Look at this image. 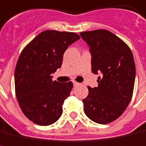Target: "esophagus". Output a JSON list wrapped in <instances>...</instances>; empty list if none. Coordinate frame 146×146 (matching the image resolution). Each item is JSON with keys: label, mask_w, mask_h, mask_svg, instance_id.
<instances>
[{"label": "esophagus", "mask_w": 146, "mask_h": 146, "mask_svg": "<svg viewBox=\"0 0 146 146\" xmlns=\"http://www.w3.org/2000/svg\"><path fill=\"white\" fill-rule=\"evenodd\" d=\"M73 84H74V86H77L79 85V83L77 82H73Z\"/></svg>", "instance_id": "esophagus-1"}]
</instances>
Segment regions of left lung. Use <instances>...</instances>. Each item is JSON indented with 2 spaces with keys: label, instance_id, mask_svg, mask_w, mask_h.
Masks as SVG:
<instances>
[{
  "label": "left lung",
  "instance_id": "left-lung-1",
  "mask_svg": "<svg viewBox=\"0 0 146 146\" xmlns=\"http://www.w3.org/2000/svg\"><path fill=\"white\" fill-rule=\"evenodd\" d=\"M80 36L90 47L92 73L102 74L97 87L88 86L84 112L94 122L108 124L121 116L132 98L136 75L132 52L108 30L83 32Z\"/></svg>",
  "mask_w": 146,
  "mask_h": 146
}]
</instances>
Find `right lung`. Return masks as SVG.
Wrapping results in <instances>:
<instances>
[{
  "label": "right lung",
  "mask_w": 146,
  "mask_h": 146,
  "mask_svg": "<svg viewBox=\"0 0 146 146\" xmlns=\"http://www.w3.org/2000/svg\"><path fill=\"white\" fill-rule=\"evenodd\" d=\"M79 39L75 33L46 30L21 52L15 69L16 96L22 112L35 124L52 125L62 115L73 83L53 81L52 74L61 67L67 48Z\"/></svg>",
  "instance_id": "right-lung-1"
}]
</instances>
